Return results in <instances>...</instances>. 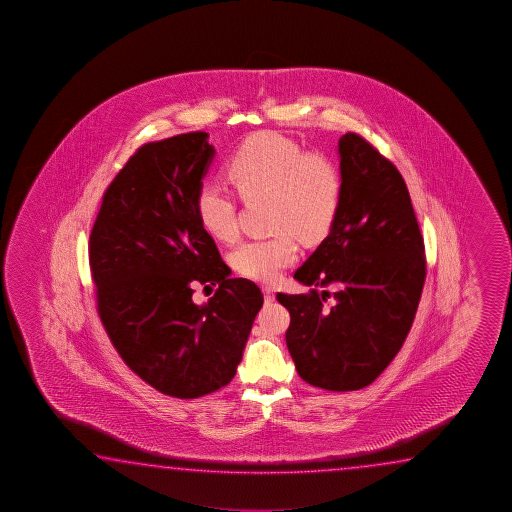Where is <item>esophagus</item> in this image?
I'll return each mask as SVG.
<instances>
[{"mask_svg": "<svg viewBox=\"0 0 512 512\" xmlns=\"http://www.w3.org/2000/svg\"><path fill=\"white\" fill-rule=\"evenodd\" d=\"M263 295H265V303H272L276 299V292L270 286H263Z\"/></svg>", "mask_w": 512, "mask_h": 512, "instance_id": "esophagus-1", "label": "esophagus"}]
</instances>
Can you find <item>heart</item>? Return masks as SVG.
I'll use <instances>...</instances> for the list:
<instances>
[{
  "label": "heart",
  "mask_w": 512,
  "mask_h": 512,
  "mask_svg": "<svg viewBox=\"0 0 512 512\" xmlns=\"http://www.w3.org/2000/svg\"><path fill=\"white\" fill-rule=\"evenodd\" d=\"M227 179L243 200L269 199L267 240H249L233 252L236 270L245 278L272 283L297 258L295 236L304 243L322 240L337 218L342 177L322 154H304L292 139L260 132L245 139L227 163ZM200 224L215 240L238 236L236 204L217 184L200 186L195 199Z\"/></svg>",
  "instance_id": "obj_1"
}]
</instances>
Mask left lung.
Wrapping results in <instances>:
<instances>
[{
	"label": "left lung",
	"instance_id": "left-lung-1",
	"mask_svg": "<svg viewBox=\"0 0 512 512\" xmlns=\"http://www.w3.org/2000/svg\"><path fill=\"white\" fill-rule=\"evenodd\" d=\"M342 199L330 234L294 278L308 294H278L290 312L286 346L304 382L364 389L398 355L425 285V242L407 184L355 132L338 139ZM331 304H327V299Z\"/></svg>",
	"mask_w": 512,
	"mask_h": 512
}]
</instances>
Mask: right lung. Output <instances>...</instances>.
Here are the masks:
<instances>
[{
    "instance_id": "right-lung-1",
    "label": "right lung",
    "mask_w": 512,
    "mask_h": 512,
    "mask_svg": "<svg viewBox=\"0 0 512 512\" xmlns=\"http://www.w3.org/2000/svg\"><path fill=\"white\" fill-rule=\"evenodd\" d=\"M208 132L138 148L104 193L89 265L105 331L143 382L193 399L231 382L263 294L229 278L195 199L215 157ZM218 285L208 304L192 286Z\"/></svg>"
}]
</instances>
